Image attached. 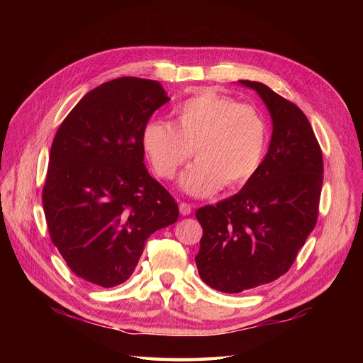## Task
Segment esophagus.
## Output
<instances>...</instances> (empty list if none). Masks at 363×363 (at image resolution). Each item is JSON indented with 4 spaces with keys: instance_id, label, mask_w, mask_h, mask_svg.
<instances>
[{
    "instance_id": "1",
    "label": "esophagus",
    "mask_w": 363,
    "mask_h": 363,
    "mask_svg": "<svg viewBox=\"0 0 363 363\" xmlns=\"http://www.w3.org/2000/svg\"><path fill=\"white\" fill-rule=\"evenodd\" d=\"M179 207H180V213H182L183 216H186V215H191V212H192V206H191L189 203H184V201H182Z\"/></svg>"
}]
</instances>
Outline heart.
<instances>
[{"label":"heart","mask_w":363,"mask_h":363,"mask_svg":"<svg viewBox=\"0 0 363 363\" xmlns=\"http://www.w3.org/2000/svg\"><path fill=\"white\" fill-rule=\"evenodd\" d=\"M268 128L256 107L216 92H201L174 108V124L155 119L142 130V147L162 179H172L192 155L182 188L195 196L248 182L265 156Z\"/></svg>","instance_id":"obj_1"}]
</instances>
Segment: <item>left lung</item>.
<instances>
[{
  "mask_svg": "<svg viewBox=\"0 0 363 363\" xmlns=\"http://www.w3.org/2000/svg\"><path fill=\"white\" fill-rule=\"evenodd\" d=\"M255 89L272 119L265 159L244 188L216 206L195 212L203 227L195 256L201 280L238 294L286 274L315 228L323 186V152L298 106L267 84Z\"/></svg>",
  "mask_w": 363,
  "mask_h": 363,
  "instance_id": "8db88e82",
  "label": "left lung"
}]
</instances>
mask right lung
Masks as SVG:
<instances>
[{"label": "right lung", "mask_w": 363, "mask_h": 363, "mask_svg": "<svg viewBox=\"0 0 363 363\" xmlns=\"http://www.w3.org/2000/svg\"><path fill=\"white\" fill-rule=\"evenodd\" d=\"M169 98L159 82L121 77L87 92L54 136L42 204L50 238L77 277L113 288L179 206L144 164L142 130Z\"/></svg>", "instance_id": "1"}]
</instances>
